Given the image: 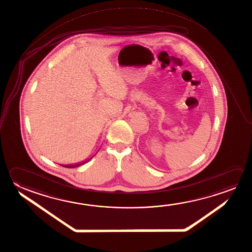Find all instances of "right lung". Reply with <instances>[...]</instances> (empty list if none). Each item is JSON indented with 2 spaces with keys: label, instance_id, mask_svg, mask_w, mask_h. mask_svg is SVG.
I'll return each mask as SVG.
<instances>
[{
  "label": "right lung",
  "instance_id": "right-lung-1",
  "mask_svg": "<svg viewBox=\"0 0 252 252\" xmlns=\"http://www.w3.org/2000/svg\"><path fill=\"white\" fill-rule=\"evenodd\" d=\"M96 154H95V155H96ZM95 155H94V156H95ZM94 156H92V157H90L89 159H86V160H83V161H81V162H77V163H73V164H62L61 165V166H63V167H65V168H76V167H79V166H81V165L85 164V163H86V162H88L89 160H92V157H94Z\"/></svg>",
  "mask_w": 252,
  "mask_h": 252
}]
</instances>
